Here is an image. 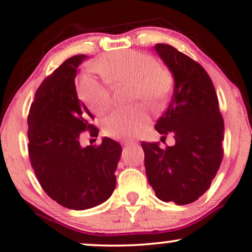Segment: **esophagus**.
<instances>
[{
  "label": "esophagus",
  "instance_id": "esophagus-1",
  "mask_svg": "<svg viewBox=\"0 0 252 252\" xmlns=\"http://www.w3.org/2000/svg\"><path fill=\"white\" fill-rule=\"evenodd\" d=\"M136 145V142H134V141H126V142H124V147H131V146H135Z\"/></svg>",
  "mask_w": 252,
  "mask_h": 252
}]
</instances>
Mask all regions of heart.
<instances>
[{
	"label": "heart",
	"mask_w": 252,
	"mask_h": 252,
	"mask_svg": "<svg viewBox=\"0 0 252 252\" xmlns=\"http://www.w3.org/2000/svg\"><path fill=\"white\" fill-rule=\"evenodd\" d=\"M105 79L114 86L131 85L129 100H142L151 107L160 106L170 91L172 79L150 55L126 50L102 57L98 63ZM78 94L92 112L104 113L110 106L111 93L101 80L92 74L80 79ZM148 116L141 106L112 112L104 120V132L119 139L138 135L147 126Z\"/></svg>",
	"instance_id": "1"
}]
</instances>
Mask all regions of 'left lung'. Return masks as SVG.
<instances>
[{
  "label": "left lung",
  "mask_w": 252,
  "mask_h": 252,
  "mask_svg": "<svg viewBox=\"0 0 252 252\" xmlns=\"http://www.w3.org/2000/svg\"><path fill=\"white\" fill-rule=\"evenodd\" d=\"M154 49L174 79L168 107L154 127L160 134L173 133L175 145L162 150L159 142L142 141L145 168L157 197L182 206L202 196L216 176L224 124L206 70L172 45Z\"/></svg>",
  "instance_id": "obj_1"
}]
</instances>
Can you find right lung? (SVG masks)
<instances>
[{
  "label": "right lung",
  "mask_w": 252,
  "mask_h": 252,
  "mask_svg": "<svg viewBox=\"0 0 252 252\" xmlns=\"http://www.w3.org/2000/svg\"><path fill=\"white\" fill-rule=\"evenodd\" d=\"M88 58H69L37 89L28 117L29 157L43 190L61 206L73 210L97 207L116 189L120 144L104 138L98 147H82L80 135L93 116L77 94V67Z\"/></svg>",
  "instance_id": "add662e5"
}]
</instances>
